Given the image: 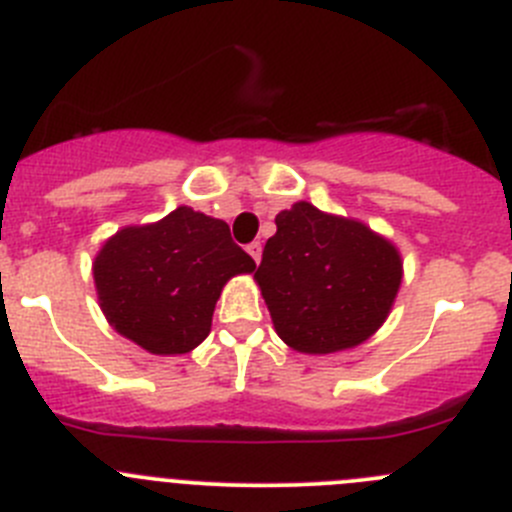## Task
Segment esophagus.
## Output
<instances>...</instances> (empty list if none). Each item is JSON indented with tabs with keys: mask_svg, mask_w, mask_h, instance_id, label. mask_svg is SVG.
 I'll list each match as a JSON object with an SVG mask.
<instances>
[{
	"mask_svg": "<svg viewBox=\"0 0 512 512\" xmlns=\"http://www.w3.org/2000/svg\"><path fill=\"white\" fill-rule=\"evenodd\" d=\"M247 252H250L252 260L260 262V257H262V245H260V242H252V245H247Z\"/></svg>",
	"mask_w": 512,
	"mask_h": 512,
	"instance_id": "obj_1",
	"label": "esophagus"
}]
</instances>
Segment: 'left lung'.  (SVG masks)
Returning <instances> with one entry per match:
<instances>
[{
  "mask_svg": "<svg viewBox=\"0 0 512 512\" xmlns=\"http://www.w3.org/2000/svg\"><path fill=\"white\" fill-rule=\"evenodd\" d=\"M275 224L255 280L278 336L310 356L369 341L389 318L404 278L394 242L310 202L283 209Z\"/></svg>",
  "mask_w": 512,
  "mask_h": 512,
  "instance_id": "obj_1",
  "label": "left lung"
}]
</instances>
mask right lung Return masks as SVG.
<instances>
[{"label": "right lung", "instance_id": "obj_1", "mask_svg": "<svg viewBox=\"0 0 512 512\" xmlns=\"http://www.w3.org/2000/svg\"><path fill=\"white\" fill-rule=\"evenodd\" d=\"M255 260L222 219L176 207L151 224H128L103 242L93 280L105 321L154 356L189 353L209 336L222 288Z\"/></svg>", "mask_w": 512, "mask_h": 512}]
</instances>
